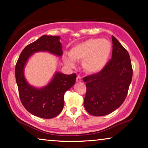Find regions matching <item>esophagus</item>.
<instances>
[{
  "label": "esophagus",
  "instance_id": "esophagus-1",
  "mask_svg": "<svg viewBox=\"0 0 148 148\" xmlns=\"http://www.w3.org/2000/svg\"><path fill=\"white\" fill-rule=\"evenodd\" d=\"M76 82H82V77L79 75L77 76V78H76Z\"/></svg>",
  "mask_w": 148,
  "mask_h": 148
}]
</instances>
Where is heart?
<instances>
[{"mask_svg": "<svg viewBox=\"0 0 148 148\" xmlns=\"http://www.w3.org/2000/svg\"><path fill=\"white\" fill-rule=\"evenodd\" d=\"M112 45L108 40L100 38H90L79 43L69 52L68 56H64L66 65L75 66L74 61L82 62L84 69L88 73H98L105 66L110 58Z\"/></svg>", "mask_w": 148, "mask_h": 148, "instance_id": "1", "label": "heart"}]
</instances>
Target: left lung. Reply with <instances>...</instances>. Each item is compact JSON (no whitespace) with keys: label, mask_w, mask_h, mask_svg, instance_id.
Listing matches in <instances>:
<instances>
[{"label":"left lung","mask_w":148,"mask_h":148,"mask_svg":"<svg viewBox=\"0 0 148 148\" xmlns=\"http://www.w3.org/2000/svg\"><path fill=\"white\" fill-rule=\"evenodd\" d=\"M112 58L100 72L83 79L87 88L84 107L93 116L112 112L126 98L133 69L127 50L112 36Z\"/></svg>","instance_id":"8db88e82"}]
</instances>
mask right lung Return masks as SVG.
Here are the masks:
<instances>
[{"label": "right lung", "instance_id": "add662e5", "mask_svg": "<svg viewBox=\"0 0 148 148\" xmlns=\"http://www.w3.org/2000/svg\"><path fill=\"white\" fill-rule=\"evenodd\" d=\"M41 51L61 56L62 50L59 36L44 35L25 46L15 66L16 82L20 100L26 110L40 118L52 119L61 112L64 93L75 84L77 75L56 72L47 86L40 89L32 86L24 77V67L30 56Z\"/></svg>", "mask_w": 148, "mask_h": 148}]
</instances>
